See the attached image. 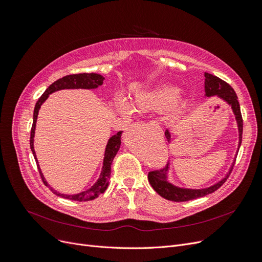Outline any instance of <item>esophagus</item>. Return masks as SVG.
<instances>
[{"label": "esophagus", "instance_id": "1", "mask_svg": "<svg viewBox=\"0 0 262 262\" xmlns=\"http://www.w3.org/2000/svg\"><path fill=\"white\" fill-rule=\"evenodd\" d=\"M149 124H150V125H153V126H156V128H158V123H157V122H155V121L149 122Z\"/></svg>", "mask_w": 262, "mask_h": 262}]
</instances>
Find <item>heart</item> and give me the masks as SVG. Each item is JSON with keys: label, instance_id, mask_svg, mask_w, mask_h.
I'll list each match as a JSON object with an SVG mask.
<instances>
[{"label": "heart", "instance_id": "1", "mask_svg": "<svg viewBox=\"0 0 262 262\" xmlns=\"http://www.w3.org/2000/svg\"><path fill=\"white\" fill-rule=\"evenodd\" d=\"M181 90L175 85L162 84L138 93L133 99V108L139 113L165 112L179 104ZM117 107L122 113L129 112V106L122 98L117 99Z\"/></svg>", "mask_w": 262, "mask_h": 262}]
</instances>
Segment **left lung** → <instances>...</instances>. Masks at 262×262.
<instances>
[{
    "label": "left lung",
    "mask_w": 262,
    "mask_h": 262,
    "mask_svg": "<svg viewBox=\"0 0 262 262\" xmlns=\"http://www.w3.org/2000/svg\"><path fill=\"white\" fill-rule=\"evenodd\" d=\"M204 97H213L217 96L223 101H225L228 106H231L232 112L235 116V120L237 123V129H238V147L236 150V155L234 158V162L232 163L231 168L228 169L226 175L222 178L216 184H214L210 187L200 188V189H191V188H184L178 187L173 185L172 182L169 181V164L167 167H165L160 170H154L148 172V181L150 186L153 187L155 191L163 196L164 199L175 202H182V201H189L198 199V198H202L208 195L216 190L224 184L226 179L228 178L229 173H231L233 166L235 164V160L237 153H238L241 144H242V136H243V118L241 114V106L238 102V97L235 93V91L229 86L226 82L222 81L217 76H214L209 73H204ZM165 137L167 139L169 143H171V133L167 129L165 131Z\"/></svg>",
    "instance_id": "1"
}]
</instances>
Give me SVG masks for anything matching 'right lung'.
<instances>
[{"mask_svg":"<svg viewBox=\"0 0 262 262\" xmlns=\"http://www.w3.org/2000/svg\"><path fill=\"white\" fill-rule=\"evenodd\" d=\"M105 77L97 74V73H81V74H71L67 75L62 78H59L58 81H55L52 83L48 89L45 91V93L41 95V97L38 99L36 102V106L34 109V120H33V126H31V132H30V149L33 152V155L36 160L37 166H38V170L39 173H40L41 179L43 181V184L49 187L51 191L57 194L61 198H66V199L69 200H74V201H91L94 200L95 198H97L99 194L104 193L106 191V189L108 188L109 185V179H110V172H112V163L114 161L115 156L117 155L119 148H120L121 145V134L122 131H119L116 133L115 136L110 137V139L107 142V145L105 148V154H104V161H102V167L100 175L98 179L95 181V184L86 189L85 191H82L80 193H75V194H66V193H60L57 190H54L50 185L47 182L43 173L40 169V166H39L36 152H35V147H34V139H35V131H36V123H37V118H38V113L39 109L42 106L43 102L48 99L49 95L58 92L61 90H95L102 85V82H104Z\"/></svg>","mask_w":262,"mask_h":262,"instance_id":"obj_1","label":"right lung"}]
</instances>
